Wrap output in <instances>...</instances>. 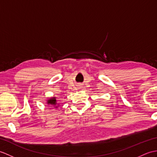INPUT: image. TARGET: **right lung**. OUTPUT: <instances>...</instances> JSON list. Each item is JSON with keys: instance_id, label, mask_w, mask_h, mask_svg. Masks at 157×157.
Returning <instances> with one entry per match:
<instances>
[{"instance_id": "obj_1", "label": "right lung", "mask_w": 157, "mask_h": 157, "mask_svg": "<svg viewBox=\"0 0 157 157\" xmlns=\"http://www.w3.org/2000/svg\"><path fill=\"white\" fill-rule=\"evenodd\" d=\"M47 104L50 105L49 106H52L54 108H57L58 107H59V103H57V100H56V97L50 98L49 99L47 100Z\"/></svg>"}]
</instances>
